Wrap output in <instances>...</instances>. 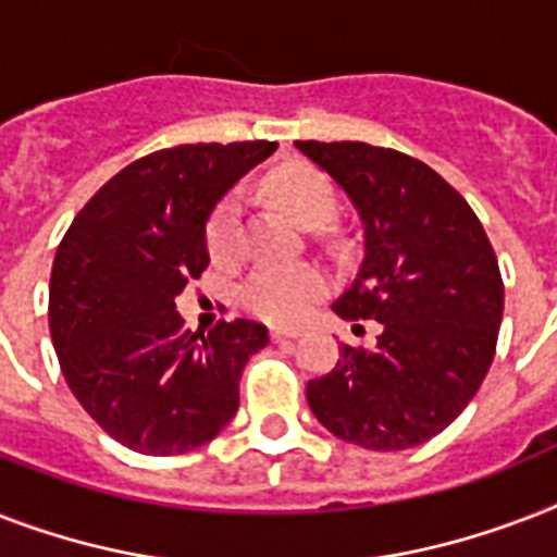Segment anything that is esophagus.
Segmentation results:
<instances>
[{"label":"esophagus","instance_id":"1","mask_svg":"<svg viewBox=\"0 0 557 557\" xmlns=\"http://www.w3.org/2000/svg\"><path fill=\"white\" fill-rule=\"evenodd\" d=\"M292 338H300V330H280V326L271 330V341H274V344H280V341H292Z\"/></svg>","mask_w":557,"mask_h":557}]
</instances>
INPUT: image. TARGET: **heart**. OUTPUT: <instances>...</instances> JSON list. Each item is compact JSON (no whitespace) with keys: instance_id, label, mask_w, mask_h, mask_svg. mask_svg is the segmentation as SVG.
<instances>
[{"instance_id":"b5f03b06","label":"heart","mask_w":557,"mask_h":557,"mask_svg":"<svg viewBox=\"0 0 557 557\" xmlns=\"http://www.w3.org/2000/svg\"><path fill=\"white\" fill-rule=\"evenodd\" d=\"M262 193L286 216L300 225H321L338 208V193L332 178L309 161H288L271 170ZM210 253L216 260H231L239 245V210L236 201H222L210 219ZM326 274L312 262L265 265L253 271L243 286V306L251 314L271 323H295L326 295Z\"/></svg>"}]
</instances>
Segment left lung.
<instances>
[{"instance_id":"obj_1","label":"left lung","mask_w":557,"mask_h":557,"mask_svg":"<svg viewBox=\"0 0 557 557\" xmlns=\"http://www.w3.org/2000/svg\"><path fill=\"white\" fill-rule=\"evenodd\" d=\"M338 182L364 222V262L332 304L379 321L375 347H341L306 384L318 422L367 450H405L442 433L494 361L503 277L462 196L424 161L364 141H295Z\"/></svg>"}]
</instances>
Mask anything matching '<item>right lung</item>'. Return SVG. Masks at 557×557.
<instances>
[{
  "label": "right lung",
  "instance_id": "add662e5",
  "mask_svg": "<svg viewBox=\"0 0 557 557\" xmlns=\"http://www.w3.org/2000/svg\"><path fill=\"white\" fill-rule=\"evenodd\" d=\"M274 141L182 144L144 156L91 196L57 248L48 326L65 384L115 442L170 457L210 442L269 344L262 323L185 330L176 297L208 269V219Z\"/></svg>",
  "mask_w": 557,
  "mask_h": 557
}]
</instances>
